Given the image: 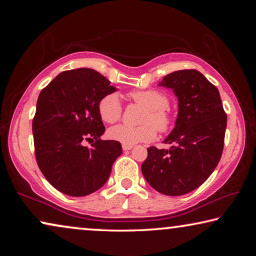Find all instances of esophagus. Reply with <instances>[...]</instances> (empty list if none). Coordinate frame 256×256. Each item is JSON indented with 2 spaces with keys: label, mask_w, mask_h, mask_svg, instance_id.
<instances>
[{
  "label": "esophagus",
  "mask_w": 256,
  "mask_h": 256,
  "mask_svg": "<svg viewBox=\"0 0 256 256\" xmlns=\"http://www.w3.org/2000/svg\"><path fill=\"white\" fill-rule=\"evenodd\" d=\"M122 148H123V150H124V151H128V150H131V149L133 148V146H126V144H123V146H122Z\"/></svg>",
  "instance_id": "obj_1"
}]
</instances>
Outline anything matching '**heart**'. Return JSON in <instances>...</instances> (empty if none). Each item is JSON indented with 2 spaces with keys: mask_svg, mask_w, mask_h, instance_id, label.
Segmentation results:
<instances>
[{
  "mask_svg": "<svg viewBox=\"0 0 256 256\" xmlns=\"http://www.w3.org/2000/svg\"><path fill=\"white\" fill-rule=\"evenodd\" d=\"M130 98L138 105L146 108L141 118L140 126L118 125L110 128L108 136L122 144L134 146L141 142L154 141L159 132H168L172 125V116L168 110L170 99L158 90H138L130 94ZM98 112L105 123L118 122L123 107L116 94H106L98 104Z\"/></svg>",
  "mask_w": 256,
  "mask_h": 256,
  "instance_id": "heart-1",
  "label": "heart"
}]
</instances>
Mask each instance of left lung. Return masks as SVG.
Segmentation results:
<instances>
[{
    "label": "left lung",
    "instance_id": "left-lung-1",
    "mask_svg": "<svg viewBox=\"0 0 256 256\" xmlns=\"http://www.w3.org/2000/svg\"><path fill=\"white\" fill-rule=\"evenodd\" d=\"M159 86L178 98L175 128L164 141L172 146L148 148L141 170L159 193L184 196L204 183L222 158L227 115L216 86L196 70L172 72Z\"/></svg>",
    "mask_w": 256,
    "mask_h": 256
}]
</instances>
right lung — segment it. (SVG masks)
Here are the masks:
<instances>
[{"instance_id": "add662e5", "label": "right lung", "mask_w": 256, "mask_h": 256, "mask_svg": "<svg viewBox=\"0 0 256 256\" xmlns=\"http://www.w3.org/2000/svg\"><path fill=\"white\" fill-rule=\"evenodd\" d=\"M115 86L92 68L64 71L40 94L32 120L34 154L42 175L56 190L84 196L106 183L112 166L122 154L105 132L98 104ZM95 140L92 148L84 140Z\"/></svg>"}]
</instances>
